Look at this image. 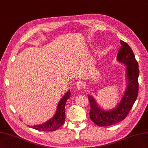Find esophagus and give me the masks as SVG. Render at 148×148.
Returning a JSON list of instances; mask_svg holds the SVG:
<instances>
[{
  "mask_svg": "<svg viewBox=\"0 0 148 148\" xmlns=\"http://www.w3.org/2000/svg\"><path fill=\"white\" fill-rule=\"evenodd\" d=\"M76 87H77V88H78V89H79V90L82 89L83 87H84V84H83V82H81V81L77 82V83H76Z\"/></svg>",
  "mask_w": 148,
  "mask_h": 148,
  "instance_id": "obj_1",
  "label": "esophagus"
}]
</instances>
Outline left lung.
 <instances>
[{"instance_id": "left-lung-1", "label": "left lung", "mask_w": 148, "mask_h": 148, "mask_svg": "<svg viewBox=\"0 0 148 148\" xmlns=\"http://www.w3.org/2000/svg\"><path fill=\"white\" fill-rule=\"evenodd\" d=\"M121 48L117 54V60L126 66V78L127 86L124 95L117 106L110 110H104L99 106L94 97L88 95L90 104V119L99 126H108L123 120L128 115L136 101L138 94V63L130 46L121 40Z\"/></svg>"}]
</instances>
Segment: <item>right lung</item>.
<instances>
[{"label":"right lung","instance_id":"1","mask_svg":"<svg viewBox=\"0 0 148 148\" xmlns=\"http://www.w3.org/2000/svg\"><path fill=\"white\" fill-rule=\"evenodd\" d=\"M70 96L71 92L70 90H68L59 102L56 113L52 119H49L43 124L31 126L30 127L36 130L42 131V132H53V131H55L58 129L64 123L66 118V103L67 100L70 97Z\"/></svg>","mask_w":148,"mask_h":148}]
</instances>
